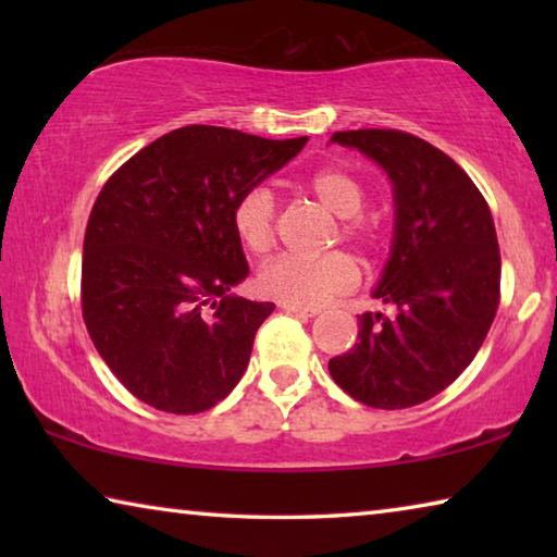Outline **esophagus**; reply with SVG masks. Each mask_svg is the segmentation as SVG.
<instances>
[{"label":"esophagus","instance_id":"34e87169","mask_svg":"<svg viewBox=\"0 0 557 557\" xmlns=\"http://www.w3.org/2000/svg\"><path fill=\"white\" fill-rule=\"evenodd\" d=\"M282 309H285V312L297 314L301 319H309V317H314L319 312L317 307H295V305H282Z\"/></svg>","mask_w":557,"mask_h":557}]
</instances>
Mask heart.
Instances as JSON below:
<instances>
[{
  "label": "heart",
  "instance_id": "1",
  "mask_svg": "<svg viewBox=\"0 0 557 557\" xmlns=\"http://www.w3.org/2000/svg\"><path fill=\"white\" fill-rule=\"evenodd\" d=\"M307 191L338 215V233L346 243L356 245L361 252H373L381 240L379 223L369 215H361L363 209V186L354 174L338 166L317 169L307 176ZM231 223L235 238L243 243L252 256H265L272 250L277 238V215L275 201L268 188L252 186L233 206ZM358 265L351 256L342 250L326 252L322 258H292L282 256L262 268L258 285L268 297L295 307H319L336 295L354 289L358 285Z\"/></svg>",
  "mask_w": 557,
  "mask_h": 557
}]
</instances>
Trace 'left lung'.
<instances>
[{"instance_id": "left-lung-1", "label": "left lung", "mask_w": 557, "mask_h": 557, "mask_svg": "<svg viewBox=\"0 0 557 557\" xmlns=\"http://www.w3.org/2000/svg\"><path fill=\"white\" fill-rule=\"evenodd\" d=\"M388 172L395 238L373 295L398 314L358 317V342L329 361L342 391L369 408L435 398L471 363L502 301V252L488 203L442 149L400 129L334 132Z\"/></svg>"}]
</instances>
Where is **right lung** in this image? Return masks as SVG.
I'll return each mask as SVG.
<instances>
[{
	"mask_svg": "<svg viewBox=\"0 0 557 557\" xmlns=\"http://www.w3.org/2000/svg\"><path fill=\"white\" fill-rule=\"evenodd\" d=\"M305 145L188 125L139 149L100 188L83 240V322L137 400L196 414L240 381L275 305L231 295L248 275L231 213Z\"/></svg>",
	"mask_w": 557,
	"mask_h": 557,
	"instance_id": "obj_1",
	"label": "right lung"
}]
</instances>
